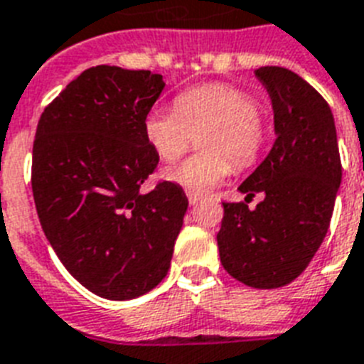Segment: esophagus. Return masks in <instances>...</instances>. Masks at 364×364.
<instances>
[{"mask_svg": "<svg viewBox=\"0 0 364 364\" xmlns=\"http://www.w3.org/2000/svg\"><path fill=\"white\" fill-rule=\"evenodd\" d=\"M187 198L191 204H198L200 200H202V194L198 193H193V191H187Z\"/></svg>", "mask_w": 364, "mask_h": 364, "instance_id": "obj_1", "label": "esophagus"}]
</instances>
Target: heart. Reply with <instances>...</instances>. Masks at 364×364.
<instances>
[{
  "mask_svg": "<svg viewBox=\"0 0 364 364\" xmlns=\"http://www.w3.org/2000/svg\"><path fill=\"white\" fill-rule=\"evenodd\" d=\"M200 136V149L164 177L193 193H204L232 171L259 162L268 126L253 94L225 82H210L177 94L176 107L154 105L143 121L145 139L164 162H173Z\"/></svg>",
  "mask_w": 364,
  "mask_h": 364,
  "instance_id": "1",
  "label": "heart"
}]
</instances>
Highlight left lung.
Masks as SVG:
<instances>
[{
  "label": "left lung",
  "instance_id": "8db88e82",
  "mask_svg": "<svg viewBox=\"0 0 364 364\" xmlns=\"http://www.w3.org/2000/svg\"><path fill=\"white\" fill-rule=\"evenodd\" d=\"M255 75L270 94L276 141L240 193L247 198L262 193L264 200L255 210L225 202L217 245L234 279L277 289L296 279L323 243L342 162L333 111L310 82L277 65L259 68Z\"/></svg>",
  "mask_w": 364,
  "mask_h": 364
}]
</instances>
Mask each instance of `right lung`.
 I'll list each match as a JSON object with an SVG mask.
<instances>
[{
    "mask_svg": "<svg viewBox=\"0 0 364 364\" xmlns=\"http://www.w3.org/2000/svg\"><path fill=\"white\" fill-rule=\"evenodd\" d=\"M164 90L159 73L96 65L41 113L31 191L43 232L77 282L130 300L170 270L188 200L179 185L139 188L159 164L143 121Z\"/></svg>",
    "mask_w": 364,
    "mask_h": 364,
    "instance_id": "add662e5",
    "label": "right lung"
}]
</instances>
